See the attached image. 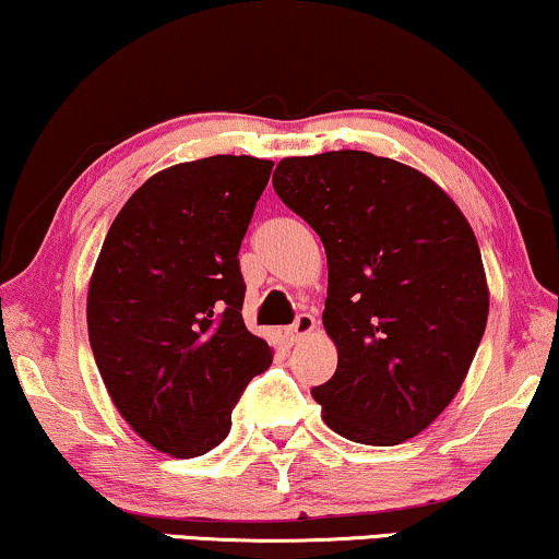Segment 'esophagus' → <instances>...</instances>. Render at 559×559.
I'll use <instances>...</instances> for the list:
<instances>
[{
	"label": "esophagus",
	"instance_id": "1",
	"mask_svg": "<svg viewBox=\"0 0 559 559\" xmlns=\"http://www.w3.org/2000/svg\"><path fill=\"white\" fill-rule=\"evenodd\" d=\"M312 331H316V318L308 316V312H302V316H297L293 325L285 328V335L289 343H297V341H302L305 335H310Z\"/></svg>",
	"mask_w": 559,
	"mask_h": 559
}]
</instances>
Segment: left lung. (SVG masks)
I'll use <instances>...</instances> for the list:
<instances>
[{
	"instance_id": "8db88e82",
	"label": "left lung",
	"mask_w": 559,
	"mask_h": 559,
	"mask_svg": "<svg viewBox=\"0 0 559 559\" xmlns=\"http://www.w3.org/2000/svg\"><path fill=\"white\" fill-rule=\"evenodd\" d=\"M272 186L328 257L338 369L312 389L333 432L400 445L453 402L488 320L476 234L438 182L371 152L285 157Z\"/></svg>"
}]
</instances>
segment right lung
I'll return each instance as SVG.
<instances>
[{
    "instance_id": "right-lung-1",
    "label": "right lung",
    "mask_w": 559,
    "mask_h": 559,
    "mask_svg": "<svg viewBox=\"0 0 559 559\" xmlns=\"http://www.w3.org/2000/svg\"><path fill=\"white\" fill-rule=\"evenodd\" d=\"M272 159L213 155L159 170L124 203L88 285V341L114 407L159 453L224 442L272 348L241 318L239 247Z\"/></svg>"
}]
</instances>
